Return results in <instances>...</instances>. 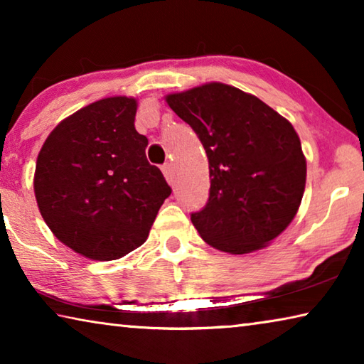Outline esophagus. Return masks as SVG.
Instances as JSON below:
<instances>
[{
  "label": "esophagus",
  "mask_w": 364,
  "mask_h": 364,
  "mask_svg": "<svg viewBox=\"0 0 364 364\" xmlns=\"http://www.w3.org/2000/svg\"><path fill=\"white\" fill-rule=\"evenodd\" d=\"M162 171H164V176H165V180H167L170 184H173V181H175V171H173V165H171V164L164 165V167H162Z\"/></svg>",
  "instance_id": "1"
}]
</instances>
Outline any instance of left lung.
<instances>
[{
    "label": "left lung",
    "instance_id": "8db88e82",
    "mask_svg": "<svg viewBox=\"0 0 364 364\" xmlns=\"http://www.w3.org/2000/svg\"><path fill=\"white\" fill-rule=\"evenodd\" d=\"M207 152L210 194L191 215L200 237L221 252L260 250L291 225L306 181L292 123L257 96L212 82L165 96Z\"/></svg>",
    "mask_w": 364,
    "mask_h": 364
}]
</instances>
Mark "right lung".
<instances>
[{"instance_id": "add662e5", "label": "right lung", "mask_w": 364, "mask_h": 364, "mask_svg": "<svg viewBox=\"0 0 364 364\" xmlns=\"http://www.w3.org/2000/svg\"><path fill=\"white\" fill-rule=\"evenodd\" d=\"M134 97H104L49 133L33 189L43 220L60 242L91 260H117L146 242L171 189L146 159L134 128Z\"/></svg>"}]
</instances>
